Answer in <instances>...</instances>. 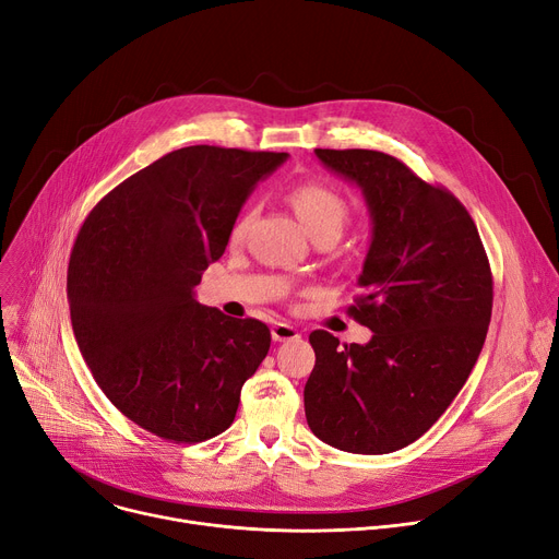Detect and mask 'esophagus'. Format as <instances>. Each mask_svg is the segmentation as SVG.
<instances>
[{"label": "esophagus", "instance_id": "esophagus-1", "mask_svg": "<svg viewBox=\"0 0 559 559\" xmlns=\"http://www.w3.org/2000/svg\"><path fill=\"white\" fill-rule=\"evenodd\" d=\"M272 337L276 342H292V340H299V331L295 326H289V324H283V321H278V324L272 326Z\"/></svg>", "mask_w": 559, "mask_h": 559}]
</instances>
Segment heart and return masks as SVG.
Returning a JSON list of instances; mask_svg holds the SVG:
<instances>
[{
	"label": "heart",
	"instance_id": "b5f03b06",
	"mask_svg": "<svg viewBox=\"0 0 559 559\" xmlns=\"http://www.w3.org/2000/svg\"><path fill=\"white\" fill-rule=\"evenodd\" d=\"M287 197L312 238L324 233H333L340 238V233L348 219V203L337 190H333L331 186L321 181H304L292 188ZM249 222H251V213H245L238 222H235L230 238L233 240L245 238Z\"/></svg>",
	"mask_w": 559,
	"mask_h": 559
}]
</instances>
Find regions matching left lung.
Returning <instances> with one entry per match:
<instances>
[{
	"label": "left lung",
	"instance_id": "1",
	"mask_svg": "<svg viewBox=\"0 0 559 559\" xmlns=\"http://www.w3.org/2000/svg\"><path fill=\"white\" fill-rule=\"evenodd\" d=\"M360 186L373 235L348 306L373 331L340 344L312 331L304 390L310 430L340 451L383 455L419 439L472 373L491 319L493 281L478 228L442 186L371 150H314Z\"/></svg>",
	"mask_w": 559,
	"mask_h": 559
}]
</instances>
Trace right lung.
Returning a JSON list of instances; mask_svg holds the SVG:
<instances>
[{
    "mask_svg": "<svg viewBox=\"0 0 559 559\" xmlns=\"http://www.w3.org/2000/svg\"><path fill=\"white\" fill-rule=\"evenodd\" d=\"M287 154L194 144L110 190L70 253L76 344L108 401L174 444L224 432L272 344L267 324L194 299L253 186Z\"/></svg>",
    "mask_w": 559,
    "mask_h": 559,
    "instance_id": "obj_1",
    "label": "right lung"
}]
</instances>
